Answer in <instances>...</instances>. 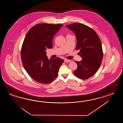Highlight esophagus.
<instances>
[{"mask_svg":"<svg viewBox=\"0 0 123 123\" xmlns=\"http://www.w3.org/2000/svg\"><path fill=\"white\" fill-rule=\"evenodd\" d=\"M71 60H68V59H65V60H64V62H65V63L70 62H71Z\"/></svg>","mask_w":123,"mask_h":123,"instance_id":"1","label":"esophagus"}]
</instances>
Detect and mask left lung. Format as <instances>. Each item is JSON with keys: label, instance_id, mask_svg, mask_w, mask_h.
Listing matches in <instances>:
<instances>
[{"label": "left lung", "instance_id": "8db88e82", "mask_svg": "<svg viewBox=\"0 0 123 123\" xmlns=\"http://www.w3.org/2000/svg\"><path fill=\"white\" fill-rule=\"evenodd\" d=\"M76 36V49H79L81 61H75L78 68L74 72L78 78L86 79L95 74L100 67L103 53L101 40L92 28L81 23H75L66 26Z\"/></svg>", "mask_w": 123, "mask_h": 123}]
</instances>
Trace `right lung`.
<instances>
[{
    "label": "right lung",
    "instance_id": "1",
    "mask_svg": "<svg viewBox=\"0 0 123 123\" xmlns=\"http://www.w3.org/2000/svg\"><path fill=\"white\" fill-rule=\"evenodd\" d=\"M63 26L39 24L32 27L26 34L21 49V59L25 69L37 82L48 84L58 75L64 60L59 58L49 60L45 50L52 48L53 38Z\"/></svg>",
    "mask_w": 123,
    "mask_h": 123
}]
</instances>
